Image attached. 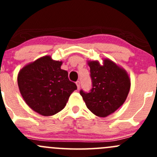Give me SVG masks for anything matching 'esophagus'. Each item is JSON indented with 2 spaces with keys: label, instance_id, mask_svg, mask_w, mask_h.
Returning <instances> with one entry per match:
<instances>
[{
  "label": "esophagus",
  "instance_id": "34e87169",
  "mask_svg": "<svg viewBox=\"0 0 157 157\" xmlns=\"http://www.w3.org/2000/svg\"><path fill=\"white\" fill-rule=\"evenodd\" d=\"M76 84H77V89H80V82L79 81V80H77V82H76Z\"/></svg>",
  "mask_w": 157,
  "mask_h": 157
}]
</instances>
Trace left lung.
<instances>
[{
    "instance_id": "left-lung-1",
    "label": "left lung",
    "mask_w": 157,
    "mask_h": 157,
    "mask_svg": "<svg viewBox=\"0 0 157 157\" xmlns=\"http://www.w3.org/2000/svg\"><path fill=\"white\" fill-rule=\"evenodd\" d=\"M92 88L88 93L80 91L87 108L94 115L106 117L124 102L131 87L129 77L124 70L109 59L103 65L98 61L88 63Z\"/></svg>"
}]
</instances>
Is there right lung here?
Returning <instances> with one entry per match:
<instances>
[{
  "mask_svg": "<svg viewBox=\"0 0 157 157\" xmlns=\"http://www.w3.org/2000/svg\"><path fill=\"white\" fill-rule=\"evenodd\" d=\"M50 56L39 58L19 72L17 82L26 103L35 112L50 116L62 110L77 85Z\"/></svg>",
  "mask_w": 157,
  "mask_h": 157,
  "instance_id": "add662e5",
  "label": "right lung"
}]
</instances>
